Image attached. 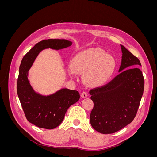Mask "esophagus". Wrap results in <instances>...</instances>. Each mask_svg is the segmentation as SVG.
I'll use <instances>...</instances> for the list:
<instances>
[{"mask_svg": "<svg viewBox=\"0 0 157 157\" xmlns=\"http://www.w3.org/2000/svg\"><path fill=\"white\" fill-rule=\"evenodd\" d=\"M87 96H88L87 92H82L81 93V97H82V98H86Z\"/></svg>", "mask_w": 157, "mask_h": 157, "instance_id": "esophagus-1", "label": "esophagus"}]
</instances>
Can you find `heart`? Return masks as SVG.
<instances>
[{
	"label": "heart",
	"mask_w": 157,
	"mask_h": 157,
	"mask_svg": "<svg viewBox=\"0 0 157 157\" xmlns=\"http://www.w3.org/2000/svg\"><path fill=\"white\" fill-rule=\"evenodd\" d=\"M115 60L100 48H90L76 55L71 63L75 73L83 74L84 81L93 86L105 83L115 69Z\"/></svg>",
	"instance_id": "1"
}]
</instances>
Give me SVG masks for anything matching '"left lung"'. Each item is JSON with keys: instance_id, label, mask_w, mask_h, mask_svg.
Here are the masks:
<instances>
[{"instance_id": "1", "label": "left lung", "mask_w": 157, "mask_h": 157, "mask_svg": "<svg viewBox=\"0 0 157 157\" xmlns=\"http://www.w3.org/2000/svg\"><path fill=\"white\" fill-rule=\"evenodd\" d=\"M118 72L111 81L90 90L94 107L90 121L92 128L103 134H113L134 119L144 93V78L140 60L124 46Z\"/></svg>"}]
</instances>
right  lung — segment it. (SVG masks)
Segmentation results:
<instances>
[{
	"label": "right lung",
	"mask_w": 157,
	"mask_h": 157,
	"mask_svg": "<svg viewBox=\"0 0 157 157\" xmlns=\"http://www.w3.org/2000/svg\"><path fill=\"white\" fill-rule=\"evenodd\" d=\"M72 42L65 39H48L36 43L23 57L19 69L17 93L27 121L39 128L54 129L63 121L66 111L79 100L78 91L59 90L50 96H42L34 91L28 80V71L39 54L44 49L60 50Z\"/></svg>",
	"instance_id": "1"
}]
</instances>
